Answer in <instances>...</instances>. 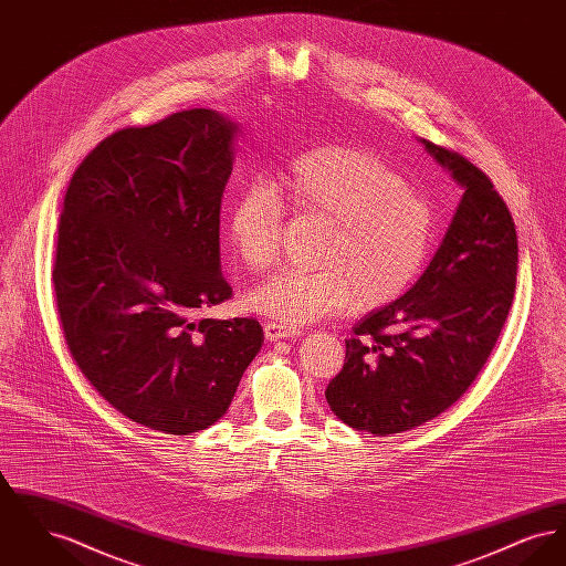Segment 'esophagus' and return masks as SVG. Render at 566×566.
I'll list each match as a JSON object with an SVG mask.
<instances>
[{"label": "esophagus", "instance_id": "1", "mask_svg": "<svg viewBox=\"0 0 566 566\" xmlns=\"http://www.w3.org/2000/svg\"><path fill=\"white\" fill-rule=\"evenodd\" d=\"M295 335H298V331L293 328V326H286V324L282 323L265 324V337H268L270 342H277V339H291V337H295Z\"/></svg>", "mask_w": 566, "mask_h": 566}]
</instances>
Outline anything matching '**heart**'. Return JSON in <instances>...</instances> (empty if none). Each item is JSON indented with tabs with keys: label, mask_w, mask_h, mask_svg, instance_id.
Masks as SVG:
<instances>
[{
	"label": "heart",
	"mask_w": 566,
	"mask_h": 566,
	"mask_svg": "<svg viewBox=\"0 0 566 566\" xmlns=\"http://www.w3.org/2000/svg\"><path fill=\"white\" fill-rule=\"evenodd\" d=\"M277 189L291 210L326 222L321 270H282L254 289L252 310L284 324H307L348 310H374L403 295L431 254V201L376 153L328 144L289 163ZM284 203L265 180H250L227 210V235L243 265L277 261Z\"/></svg>",
	"instance_id": "obj_1"
}]
</instances>
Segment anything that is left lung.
<instances>
[{"label":"left lung","instance_id":"left-lung-1","mask_svg":"<svg viewBox=\"0 0 566 566\" xmlns=\"http://www.w3.org/2000/svg\"><path fill=\"white\" fill-rule=\"evenodd\" d=\"M420 142L464 190L457 214L420 280L352 328L346 363L324 392L339 420L376 437L457 403L496 346L515 293L517 235L503 197L460 153Z\"/></svg>","mask_w":566,"mask_h":566}]
</instances>
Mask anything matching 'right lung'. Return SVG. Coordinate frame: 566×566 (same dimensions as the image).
Returning a JSON list of instances; mask_svg holds the SVG:
<instances>
[{
    "instance_id": "1",
    "label": "right lung",
    "mask_w": 566,
    "mask_h": 566,
    "mask_svg": "<svg viewBox=\"0 0 566 566\" xmlns=\"http://www.w3.org/2000/svg\"><path fill=\"white\" fill-rule=\"evenodd\" d=\"M238 125L176 112L99 142L74 171L53 268L59 324L82 376L142 427L218 422L263 346L254 318L214 321L220 203Z\"/></svg>"
}]
</instances>
